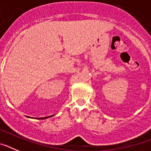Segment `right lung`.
I'll return each instance as SVG.
<instances>
[{
    "instance_id": "obj_1",
    "label": "right lung",
    "mask_w": 151,
    "mask_h": 151,
    "mask_svg": "<svg viewBox=\"0 0 151 151\" xmlns=\"http://www.w3.org/2000/svg\"><path fill=\"white\" fill-rule=\"evenodd\" d=\"M53 116H47V117H42V118H39L38 119H47V118H50V117Z\"/></svg>"
}]
</instances>
